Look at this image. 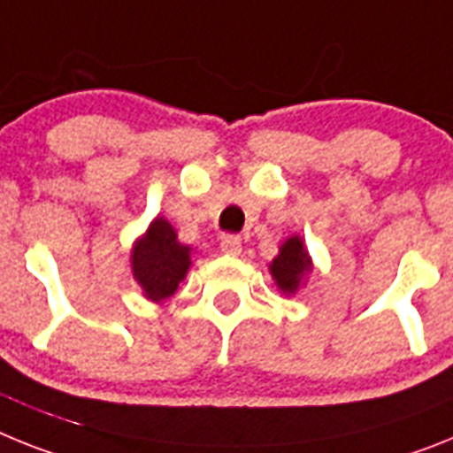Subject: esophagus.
<instances>
[{"mask_svg": "<svg viewBox=\"0 0 453 453\" xmlns=\"http://www.w3.org/2000/svg\"><path fill=\"white\" fill-rule=\"evenodd\" d=\"M219 250L229 257H238L242 252V242L238 235H222L219 238Z\"/></svg>", "mask_w": 453, "mask_h": 453, "instance_id": "esophagus-1", "label": "esophagus"}]
</instances>
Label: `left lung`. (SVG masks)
<instances>
[{
    "mask_svg": "<svg viewBox=\"0 0 453 453\" xmlns=\"http://www.w3.org/2000/svg\"><path fill=\"white\" fill-rule=\"evenodd\" d=\"M309 270H311V258H309V252L304 250L300 235H291L288 241H284V245L280 247V254L270 264V274L280 286V291L286 296H293L303 286L304 274Z\"/></svg>",
    "mask_w": 453,
    "mask_h": 453,
    "instance_id": "left-lung-1",
    "label": "left lung"
}]
</instances>
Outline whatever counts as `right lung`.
<instances>
[{
  "label": "right lung",
  "mask_w": 453,
  "mask_h": 453,
  "mask_svg": "<svg viewBox=\"0 0 453 453\" xmlns=\"http://www.w3.org/2000/svg\"><path fill=\"white\" fill-rule=\"evenodd\" d=\"M133 274L142 291L153 303H165L179 291L189 265V247L179 242V235L165 218H156L133 247Z\"/></svg>",
  "instance_id": "right-lung-1"
}]
</instances>
